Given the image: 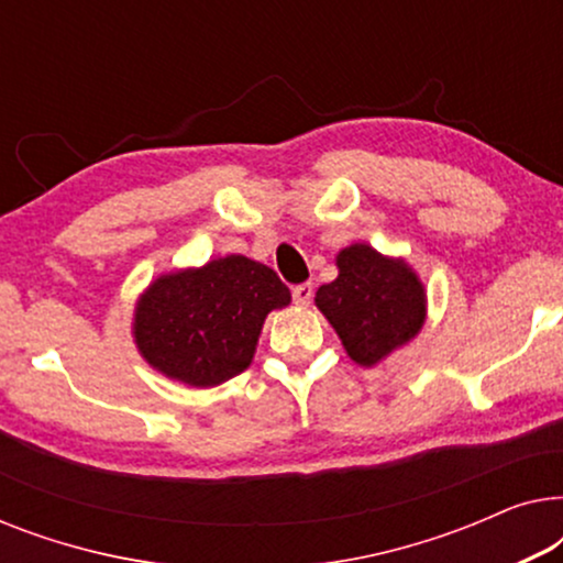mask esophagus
Segmentation results:
<instances>
[{
	"label": "esophagus",
	"mask_w": 563,
	"mask_h": 563,
	"mask_svg": "<svg viewBox=\"0 0 563 563\" xmlns=\"http://www.w3.org/2000/svg\"><path fill=\"white\" fill-rule=\"evenodd\" d=\"M291 297H295L297 305H310L312 299V284L305 282V284H297V287H291Z\"/></svg>",
	"instance_id": "esophagus-1"
}]
</instances>
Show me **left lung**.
Wrapping results in <instances>:
<instances>
[{
    "label": "left lung",
    "mask_w": 563,
    "mask_h": 563,
    "mask_svg": "<svg viewBox=\"0 0 563 563\" xmlns=\"http://www.w3.org/2000/svg\"><path fill=\"white\" fill-rule=\"evenodd\" d=\"M338 279L322 284L314 305L358 366H376L412 341L426 322V287L402 258L353 243L335 258Z\"/></svg>",
    "instance_id": "1"
}]
</instances>
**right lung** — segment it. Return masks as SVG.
<instances>
[{
	"instance_id": "add662e5",
	"label": "right lung",
	"mask_w": 563,
	"mask_h": 563,
	"mask_svg": "<svg viewBox=\"0 0 563 563\" xmlns=\"http://www.w3.org/2000/svg\"><path fill=\"white\" fill-rule=\"evenodd\" d=\"M289 302L274 268L233 253L151 282L135 305L133 338L168 379L218 387L251 366L266 314Z\"/></svg>"
}]
</instances>
